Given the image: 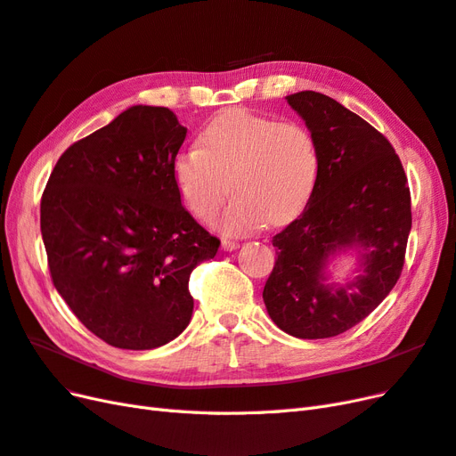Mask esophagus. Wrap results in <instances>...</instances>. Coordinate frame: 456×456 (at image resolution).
<instances>
[{
	"label": "esophagus",
	"mask_w": 456,
	"mask_h": 456,
	"mask_svg": "<svg viewBox=\"0 0 456 456\" xmlns=\"http://www.w3.org/2000/svg\"><path fill=\"white\" fill-rule=\"evenodd\" d=\"M223 249L224 251H236V249H240V243L232 241V240H223Z\"/></svg>",
	"instance_id": "esophagus-1"
}]
</instances>
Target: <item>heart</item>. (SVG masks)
<instances>
[{
  "label": "heart",
  "instance_id": "heart-1",
  "mask_svg": "<svg viewBox=\"0 0 456 456\" xmlns=\"http://www.w3.org/2000/svg\"><path fill=\"white\" fill-rule=\"evenodd\" d=\"M320 175L314 134L298 121H278L247 110L215 118L200 136V146L178 151L173 178L188 211L218 228L241 236L266 223L283 226L308 205Z\"/></svg>",
  "mask_w": 456,
  "mask_h": 456
}]
</instances>
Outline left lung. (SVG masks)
Wrapping results in <instances>:
<instances>
[{
  "label": "left lung",
  "instance_id": "left-lung-1",
  "mask_svg": "<svg viewBox=\"0 0 456 456\" xmlns=\"http://www.w3.org/2000/svg\"><path fill=\"white\" fill-rule=\"evenodd\" d=\"M320 151L308 205L272 238L275 265L262 298L272 322L297 338H330L375 310L403 270L411 191L394 146L382 133L315 91L287 96ZM342 246L364 249V273L346 288L322 283V268Z\"/></svg>",
  "mask_w": 456,
  "mask_h": 456
}]
</instances>
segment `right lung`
<instances>
[{
    "instance_id": "obj_1",
    "label": "right lung",
    "mask_w": 456,
    "mask_h": 456,
    "mask_svg": "<svg viewBox=\"0 0 456 456\" xmlns=\"http://www.w3.org/2000/svg\"><path fill=\"white\" fill-rule=\"evenodd\" d=\"M184 139L169 108L133 106L66 148L41 196L53 285L110 346L151 350L181 335L190 273L220 247L175 184Z\"/></svg>"
}]
</instances>
